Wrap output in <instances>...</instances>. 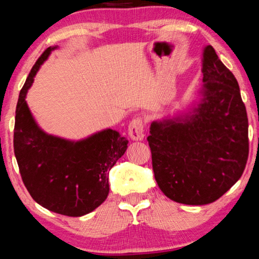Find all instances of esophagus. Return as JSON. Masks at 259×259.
Here are the masks:
<instances>
[{
  "label": "esophagus",
  "mask_w": 259,
  "mask_h": 259,
  "mask_svg": "<svg viewBox=\"0 0 259 259\" xmlns=\"http://www.w3.org/2000/svg\"><path fill=\"white\" fill-rule=\"evenodd\" d=\"M128 134L132 140H143L145 137V122L143 118H134L130 122Z\"/></svg>",
  "instance_id": "esophagus-1"
}]
</instances>
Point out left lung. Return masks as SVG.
<instances>
[{
    "instance_id": "1",
    "label": "left lung",
    "mask_w": 259,
    "mask_h": 259,
    "mask_svg": "<svg viewBox=\"0 0 259 259\" xmlns=\"http://www.w3.org/2000/svg\"><path fill=\"white\" fill-rule=\"evenodd\" d=\"M200 104L153 121L147 137L158 186L180 204L213 203L235 185L249 157V122L236 77L212 46L203 54Z\"/></svg>"
}]
</instances>
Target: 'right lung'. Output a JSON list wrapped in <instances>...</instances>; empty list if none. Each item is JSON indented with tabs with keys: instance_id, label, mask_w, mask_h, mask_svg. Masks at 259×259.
<instances>
[{
	"instance_id": "right-lung-1",
	"label": "right lung",
	"mask_w": 259,
	"mask_h": 259,
	"mask_svg": "<svg viewBox=\"0 0 259 259\" xmlns=\"http://www.w3.org/2000/svg\"><path fill=\"white\" fill-rule=\"evenodd\" d=\"M55 48L42 53L20 92L14 152L24 186L37 204L55 213L80 217L107 198L109 169L126 152L128 140L108 128L74 143L49 136L36 125L26 95L40 66Z\"/></svg>"
}]
</instances>
